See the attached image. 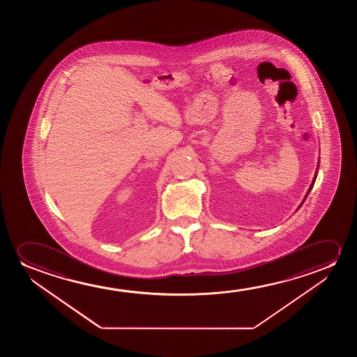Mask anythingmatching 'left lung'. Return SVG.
Returning a JSON list of instances; mask_svg holds the SVG:
<instances>
[{"mask_svg": "<svg viewBox=\"0 0 357 357\" xmlns=\"http://www.w3.org/2000/svg\"><path fill=\"white\" fill-rule=\"evenodd\" d=\"M316 178H317V173H316V176H314V179H313L312 184H311V186H310V189H308V192H310V191H311V189H312L313 184H314V181H316ZM308 192H307V194H306V196H305V199H306V197H307ZM305 199H303V201H305ZM303 204H301V205L298 206V208H300V207H301V206H303Z\"/></svg>", "mask_w": 357, "mask_h": 357, "instance_id": "obj_1", "label": "left lung"}]
</instances>
